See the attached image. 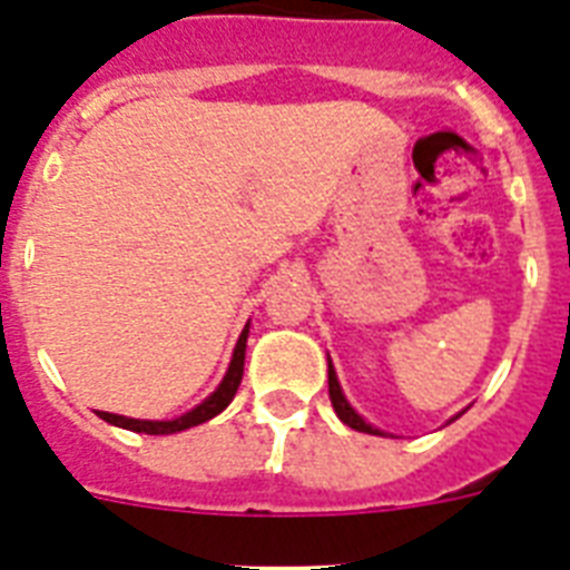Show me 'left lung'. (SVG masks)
Here are the masks:
<instances>
[{
	"label": "left lung",
	"mask_w": 570,
	"mask_h": 570,
	"mask_svg": "<svg viewBox=\"0 0 570 570\" xmlns=\"http://www.w3.org/2000/svg\"><path fill=\"white\" fill-rule=\"evenodd\" d=\"M328 396H331V405H334V411H337L340 420H343L346 425H352L355 432L381 434V438H387V432H381V429H375V425L366 423L364 416L357 414L355 407L348 405V399H346V393H343V387H340L337 373H334V364H331V357H328ZM452 420H455V416H452Z\"/></svg>",
	"instance_id": "left-lung-1"
}]
</instances>
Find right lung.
Listing matches in <instances>:
<instances>
[{
	"instance_id": "obj_1",
	"label": "right lung",
	"mask_w": 570,
	"mask_h": 570,
	"mask_svg": "<svg viewBox=\"0 0 570 570\" xmlns=\"http://www.w3.org/2000/svg\"><path fill=\"white\" fill-rule=\"evenodd\" d=\"M245 346H248V325L242 328L239 340H236V348H233L230 366L224 373L222 384L209 393V396L195 405L191 411H186L183 416H174V420H136V416H124V414H109V411H97V414L106 420V423L118 425V429H129V432H141V434H177L186 432L191 425H200L206 420H213L215 414H222L224 407L230 405L236 390H239L242 373H245Z\"/></svg>"
}]
</instances>
